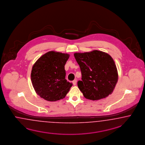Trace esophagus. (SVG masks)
Segmentation results:
<instances>
[{"label":"esophagus","instance_id":"1","mask_svg":"<svg viewBox=\"0 0 145 145\" xmlns=\"http://www.w3.org/2000/svg\"><path fill=\"white\" fill-rule=\"evenodd\" d=\"M76 82H77V80H76V79H75V80H74L73 81V85H76Z\"/></svg>","mask_w":145,"mask_h":145}]
</instances>
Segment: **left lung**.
Here are the masks:
<instances>
[{
    "mask_svg": "<svg viewBox=\"0 0 145 145\" xmlns=\"http://www.w3.org/2000/svg\"><path fill=\"white\" fill-rule=\"evenodd\" d=\"M81 73L78 86L85 98L92 100L105 98L112 94L118 81L116 64L109 54L97 50L75 53Z\"/></svg>",
    "mask_w": 145,
    "mask_h": 145,
    "instance_id": "8db88e82",
    "label": "left lung"
}]
</instances>
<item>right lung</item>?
Wrapping results in <instances>:
<instances>
[{
  "label": "right lung",
  "mask_w": 145,
  "mask_h": 145,
  "mask_svg": "<svg viewBox=\"0 0 145 145\" xmlns=\"http://www.w3.org/2000/svg\"><path fill=\"white\" fill-rule=\"evenodd\" d=\"M70 55L50 51L42 56L31 71L32 85L38 95L50 101L65 97L73 84L65 79V65Z\"/></svg>",
  "instance_id": "right-lung-1"
}]
</instances>
